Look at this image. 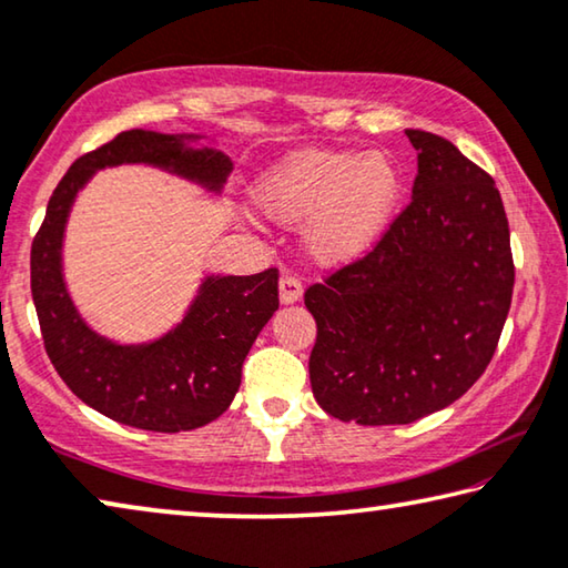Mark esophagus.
<instances>
[{
	"label": "esophagus",
	"mask_w": 568,
	"mask_h": 568,
	"mask_svg": "<svg viewBox=\"0 0 568 568\" xmlns=\"http://www.w3.org/2000/svg\"><path fill=\"white\" fill-rule=\"evenodd\" d=\"M301 295H303V285H301L298 277H293V275L285 273V275L281 277V303H283V305L298 303Z\"/></svg>",
	"instance_id": "obj_1"
}]
</instances>
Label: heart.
<instances>
[{
  "instance_id": "heart-1",
  "label": "heart",
  "mask_w": 568,
  "mask_h": 568,
  "mask_svg": "<svg viewBox=\"0 0 568 568\" xmlns=\"http://www.w3.org/2000/svg\"><path fill=\"white\" fill-rule=\"evenodd\" d=\"M402 174L384 151H295L263 174L255 200L267 217L305 224V245L323 265L364 257L389 227Z\"/></svg>"
}]
</instances>
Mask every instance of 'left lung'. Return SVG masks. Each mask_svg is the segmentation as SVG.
Returning <instances> with one entry per match:
<instances>
[{
  "label": "left lung",
  "mask_w": 568,
  "mask_h": 568,
  "mask_svg": "<svg viewBox=\"0 0 568 568\" xmlns=\"http://www.w3.org/2000/svg\"><path fill=\"white\" fill-rule=\"evenodd\" d=\"M404 133L417 149L412 202L372 252L305 291L313 397L366 427L460 399L490 364L516 281L493 176L443 136Z\"/></svg>",
  "instance_id": "obj_1"
}]
</instances>
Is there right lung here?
<instances>
[{
  "mask_svg": "<svg viewBox=\"0 0 568 568\" xmlns=\"http://www.w3.org/2000/svg\"><path fill=\"white\" fill-rule=\"evenodd\" d=\"M200 139L133 129L80 156L52 192L32 242V301L60 379L88 407L149 432L204 427L230 407L247 351L277 311V270L206 275L182 323L151 344H115L90 328L70 298L62 237L78 192L105 166H159L220 194L232 161L217 149L189 146Z\"/></svg>",
  "mask_w": 568,
  "mask_h": 568,
  "instance_id": "add662e5",
  "label": "right lung"
}]
</instances>
